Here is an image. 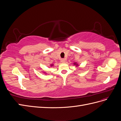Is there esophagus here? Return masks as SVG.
Returning <instances> with one entry per match:
<instances>
[{
	"mask_svg": "<svg viewBox=\"0 0 121 121\" xmlns=\"http://www.w3.org/2000/svg\"><path fill=\"white\" fill-rule=\"evenodd\" d=\"M65 58H62V59H61V63H65Z\"/></svg>",
	"mask_w": 121,
	"mask_h": 121,
	"instance_id": "1",
	"label": "esophagus"
}]
</instances>
